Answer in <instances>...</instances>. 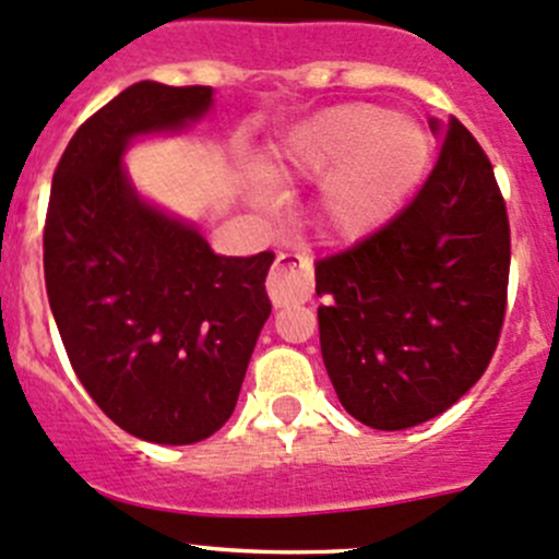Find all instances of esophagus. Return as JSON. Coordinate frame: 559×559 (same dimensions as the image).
Listing matches in <instances>:
<instances>
[{
  "label": "esophagus",
  "instance_id": "34e87169",
  "mask_svg": "<svg viewBox=\"0 0 559 559\" xmlns=\"http://www.w3.org/2000/svg\"><path fill=\"white\" fill-rule=\"evenodd\" d=\"M266 287L274 307H290V304L309 301L314 290L312 261L298 255V252H280L272 274H269Z\"/></svg>",
  "mask_w": 559,
  "mask_h": 559
}]
</instances>
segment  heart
Instances as JSON below:
<instances>
[{
    "instance_id": "b5f03b06",
    "label": "heart",
    "mask_w": 559,
    "mask_h": 559,
    "mask_svg": "<svg viewBox=\"0 0 559 559\" xmlns=\"http://www.w3.org/2000/svg\"><path fill=\"white\" fill-rule=\"evenodd\" d=\"M428 164L430 136L417 120L353 102L322 109L298 126L269 175L274 180L325 177L322 228L333 237L355 239L404 206Z\"/></svg>"
}]
</instances>
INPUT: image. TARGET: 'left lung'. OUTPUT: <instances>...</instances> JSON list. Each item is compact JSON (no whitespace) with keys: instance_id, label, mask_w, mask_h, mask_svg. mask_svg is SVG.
Wrapping results in <instances>:
<instances>
[{"instance_id":"obj_1","label":"left lung","mask_w":559,"mask_h":559,"mask_svg":"<svg viewBox=\"0 0 559 559\" xmlns=\"http://www.w3.org/2000/svg\"><path fill=\"white\" fill-rule=\"evenodd\" d=\"M433 171L388 226L320 258V349L342 406L404 430L457 404L490 366L506 318L511 234L490 158L457 118Z\"/></svg>"}]
</instances>
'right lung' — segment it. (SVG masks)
I'll return each mask as SVG.
<instances>
[{
	"label": "right lung",
	"instance_id": "obj_1",
	"mask_svg": "<svg viewBox=\"0 0 559 559\" xmlns=\"http://www.w3.org/2000/svg\"><path fill=\"white\" fill-rule=\"evenodd\" d=\"M210 107V85L120 91L69 140L45 217V287L69 364L115 425L153 444L223 428L272 314L274 252L215 255L126 175L136 136L182 131Z\"/></svg>",
	"mask_w": 559,
	"mask_h": 559
}]
</instances>
